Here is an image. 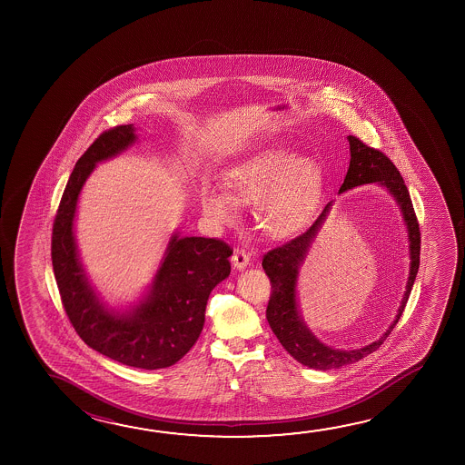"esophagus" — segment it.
Wrapping results in <instances>:
<instances>
[{
	"label": "esophagus",
	"instance_id": "esophagus-1",
	"mask_svg": "<svg viewBox=\"0 0 465 465\" xmlns=\"http://www.w3.org/2000/svg\"><path fill=\"white\" fill-rule=\"evenodd\" d=\"M232 262H233V266L236 269H244V267L248 266V262H250V254L244 252V250L236 248L235 252H233V256H232Z\"/></svg>",
	"mask_w": 465,
	"mask_h": 465
}]
</instances>
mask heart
<instances>
[{
	"label": "heart",
	"instance_id": "obj_1",
	"mask_svg": "<svg viewBox=\"0 0 465 465\" xmlns=\"http://www.w3.org/2000/svg\"><path fill=\"white\" fill-rule=\"evenodd\" d=\"M223 186L229 196L211 190L203 194L207 217L230 223L236 219L234 200L256 204L259 229L272 238H283L308 221L320 193L321 172L312 159L298 157L289 147L271 145L230 168Z\"/></svg>",
	"mask_w": 465,
	"mask_h": 465
}]
</instances>
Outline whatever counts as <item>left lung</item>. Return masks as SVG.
<instances>
[{
	"label": "left lung",
	"mask_w": 465,
	"mask_h": 465,
	"mask_svg": "<svg viewBox=\"0 0 465 465\" xmlns=\"http://www.w3.org/2000/svg\"><path fill=\"white\" fill-rule=\"evenodd\" d=\"M351 143V165L345 175L342 186L339 193L351 190L360 184L374 183L380 182L384 184L391 194L397 199L399 206L402 209L403 221L409 229V242H411V275L407 282V290L403 295L402 305L399 308L396 321L389 326L386 334L380 341L366 345L358 351H334L328 345L321 343L306 328L305 322L300 318L297 310V298H295V283H297L298 266L305 259L306 252L310 248L316 233L320 232L322 222L326 221L329 209L332 203L322 209L318 219L312 222V227L305 233L292 238L287 243L275 246L267 252L262 258V269L271 281V298L267 303L266 318L272 332L277 335L279 342L292 357L300 361L302 365L314 370H331L341 366L351 365L366 355L373 353L386 341L392 329L402 316L407 300L411 297V287L417 277L420 266V225L417 213L411 204V193L403 183L402 175L388 155L365 144L360 137L349 136Z\"/></svg>",
	"instance_id": "obj_1"
}]
</instances>
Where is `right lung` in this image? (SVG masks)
Returning <instances> with one entry per match:
<instances>
[{
  "mask_svg": "<svg viewBox=\"0 0 465 465\" xmlns=\"http://www.w3.org/2000/svg\"><path fill=\"white\" fill-rule=\"evenodd\" d=\"M133 124L104 131L69 176L52 232V264L63 308L77 335L94 351L123 365L157 370L175 365L198 341L213 287L230 274L233 250L219 238L172 236L153 290L134 312L105 310L77 261L73 219L77 196L95 163L134 143Z\"/></svg>",
  "mask_w": 465,
  "mask_h": 465,
  "instance_id": "add662e5",
  "label": "right lung"
}]
</instances>
